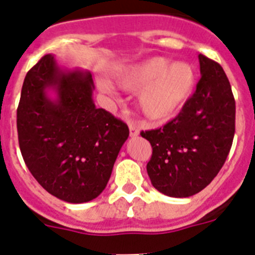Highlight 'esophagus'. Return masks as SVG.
<instances>
[{
  "label": "esophagus",
  "mask_w": 255,
  "mask_h": 255,
  "mask_svg": "<svg viewBox=\"0 0 255 255\" xmlns=\"http://www.w3.org/2000/svg\"><path fill=\"white\" fill-rule=\"evenodd\" d=\"M138 134H139L138 128H137L134 125H129V136L130 137H137Z\"/></svg>",
  "instance_id": "esophagus-1"
}]
</instances>
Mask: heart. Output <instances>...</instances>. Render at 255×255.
Listing matches in <instances>:
<instances>
[{"label": "heart", "instance_id": "b5f03b06", "mask_svg": "<svg viewBox=\"0 0 255 255\" xmlns=\"http://www.w3.org/2000/svg\"><path fill=\"white\" fill-rule=\"evenodd\" d=\"M196 71L188 62L151 57L119 71L116 82L126 91H139L137 107L144 118L164 123L179 113L196 86Z\"/></svg>", "mask_w": 255, "mask_h": 255}]
</instances>
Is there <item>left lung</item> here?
Wrapping results in <instances>:
<instances>
[{
  "instance_id": "obj_1",
  "label": "left lung",
  "mask_w": 255,
  "mask_h": 255,
  "mask_svg": "<svg viewBox=\"0 0 255 255\" xmlns=\"http://www.w3.org/2000/svg\"><path fill=\"white\" fill-rule=\"evenodd\" d=\"M198 59L201 80L182 112L164 127L141 132L152 146L151 184L175 198L193 196L212 182L235 133V100L226 73L203 54Z\"/></svg>"
}]
</instances>
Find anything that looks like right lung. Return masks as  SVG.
<instances>
[{
    "label": "right lung",
    "instance_id": "1",
    "mask_svg": "<svg viewBox=\"0 0 255 255\" xmlns=\"http://www.w3.org/2000/svg\"><path fill=\"white\" fill-rule=\"evenodd\" d=\"M91 73L62 68L45 54L25 76L17 108L24 161L48 193L68 203L93 201L107 187L129 136L127 125L94 104Z\"/></svg>",
    "mask_w": 255,
    "mask_h": 255
}]
</instances>
